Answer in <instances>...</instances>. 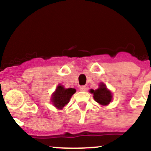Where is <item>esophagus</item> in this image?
<instances>
[{
  "mask_svg": "<svg viewBox=\"0 0 151 151\" xmlns=\"http://www.w3.org/2000/svg\"><path fill=\"white\" fill-rule=\"evenodd\" d=\"M80 90L81 91H86L87 90V87L85 86V85H83V86H80Z\"/></svg>",
  "mask_w": 151,
  "mask_h": 151,
  "instance_id": "obj_1",
  "label": "esophagus"
}]
</instances>
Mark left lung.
<instances>
[{
	"mask_svg": "<svg viewBox=\"0 0 151 151\" xmlns=\"http://www.w3.org/2000/svg\"><path fill=\"white\" fill-rule=\"evenodd\" d=\"M91 93H93V98L96 102L101 105H107L112 100V94L109 90L106 89V85L103 83L100 84L99 88L91 90Z\"/></svg>",
	"mask_w": 151,
	"mask_h": 151,
	"instance_id": "obj_1",
	"label": "left lung"
}]
</instances>
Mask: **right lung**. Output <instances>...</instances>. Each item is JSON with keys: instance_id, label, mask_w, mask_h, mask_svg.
<instances>
[{"instance_id": "1", "label": "right lung", "mask_w": 151, "mask_h": 151, "mask_svg": "<svg viewBox=\"0 0 151 151\" xmlns=\"http://www.w3.org/2000/svg\"><path fill=\"white\" fill-rule=\"evenodd\" d=\"M76 92L74 88H66L62 85H58L57 87L55 92L53 93L52 97V101L55 106L58 109H62L65 105L69 101L71 96Z\"/></svg>"}]
</instances>
